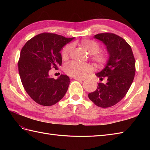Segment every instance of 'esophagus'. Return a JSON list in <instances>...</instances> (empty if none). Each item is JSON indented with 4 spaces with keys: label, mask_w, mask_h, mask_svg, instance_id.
<instances>
[{
    "label": "esophagus",
    "mask_w": 150,
    "mask_h": 150,
    "mask_svg": "<svg viewBox=\"0 0 150 150\" xmlns=\"http://www.w3.org/2000/svg\"><path fill=\"white\" fill-rule=\"evenodd\" d=\"M75 80L79 81H84L85 80L84 78H78V77H74Z\"/></svg>",
    "instance_id": "esophagus-1"
}]
</instances>
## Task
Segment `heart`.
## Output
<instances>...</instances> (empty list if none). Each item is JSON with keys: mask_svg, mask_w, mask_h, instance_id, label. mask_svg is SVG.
Instances as JSON below:
<instances>
[{"mask_svg": "<svg viewBox=\"0 0 150 150\" xmlns=\"http://www.w3.org/2000/svg\"><path fill=\"white\" fill-rule=\"evenodd\" d=\"M81 46L90 54L91 59L97 63L98 65L103 66L106 64L108 60V54L104 52H98L100 50V45L97 42L93 40H84L81 42ZM73 49L72 45H67L64 47L62 51V57L66 59L71 53ZM65 72L70 76L75 77H82L90 72L92 70V67L86 64H81L75 62H72L66 65L64 68Z\"/></svg>", "mask_w": 150, "mask_h": 150, "instance_id": "obj_1", "label": "heart"}]
</instances>
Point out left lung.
Returning <instances> with one entry per match:
<instances>
[{"instance_id":"left-lung-1","label":"left lung","mask_w":150,"mask_h":150,"mask_svg":"<svg viewBox=\"0 0 150 150\" xmlns=\"http://www.w3.org/2000/svg\"><path fill=\"white\" fill-rule=\"evenodd\" d=\"M94 38L103 42L109 55L104 68L96 73L100 80L105 78L107 82L98 83L88 97L98 107L109 108L122 100L129 90L135 73V60L131 46L122 37L104 33Z\"/></svg>"}]
</instances>
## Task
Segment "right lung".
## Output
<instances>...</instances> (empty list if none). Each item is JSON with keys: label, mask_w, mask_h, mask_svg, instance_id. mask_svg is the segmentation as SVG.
Segmentation results:
<instances>
[{"label": "right lung", "mask_w": 150, "mask_h": 150, "mask_svg": "<svg viewBox=\"0 0 150 150\" xmlns=\"http://www.w3.org/2000/svg\"><path fill=\"white\" fill-rule=\"evenodd\" d=\"M74 39L59 35L43 33L31 38L22 47L18 62L22 84L30 97L42 106H50L64 96L69 78L61 75L57 79L50 77L51 68L61 66L60 52Z\"/></svg>", "instance_id": "1"}]
</instances>
